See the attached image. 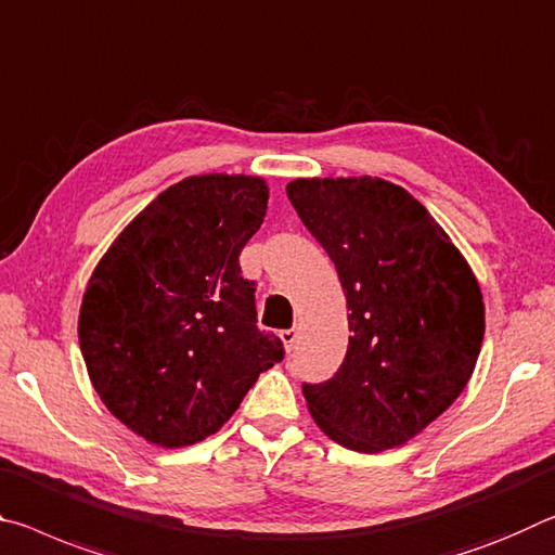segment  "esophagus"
I'll use <instances>...</instances> for the list:
<instances>
[{
  "label": "esophagus",
  "instance_id": "1",
  "mask_svg": "<svg viewBox=\"0 0 555 555\" xmlns=\"http://www.w3.org/2000/svg\"><path fill=\"white\" fill-rule=\"evenodd\" d=\"M297 337H299L297 326H289V330H283V332H280V339H283V344H285V349H287V351H293V349H295Z\"/></svg>",
  "mask_w": 555,
  "mask_h": 555
}]
</instances>
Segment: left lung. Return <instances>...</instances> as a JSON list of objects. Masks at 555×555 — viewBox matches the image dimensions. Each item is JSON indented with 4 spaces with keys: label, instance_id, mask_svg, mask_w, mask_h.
Returning a JSON list of instances; mask_svg holds the SVG:
<instances>
[{
    "label": "left lung",
    "instance_id": "1",
    "mask_svg": "<svg viewBox=\"0 0 555 555\" xmlns=\"http://www.w3.org/2000/svg\"><path fill=\"white\" fill-rule=\"evenodd\" d=\"M289 204L339 272L349 349L305 384L326 438L398 448L457 401L485 339L482 289L450 235L403 186L378 177L295 179Z\"/></svg>",
    "mask_w": 555,
    "mask_h": 555
}]
</instances>
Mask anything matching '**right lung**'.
Instances as JSON below:
<instances>
[{
    "label": "right lung",
    "mask_w": 555,
    "mask_h": 555,
    "mask_svg": "<svg viewBox=\"0 0 555 555\" xmlns=\"http://www.w3.org/2000/svg\"><path fill=\"white\" fill-rule=\"evenodd\" d=\"M268 211L260 177L202 175L125 225L88 280L78 339L100 401L157 448L223 428L283 341L258 330L238 256Z\"/></svg>",
    "instance_id": "add662e5"
}]
</instances>
